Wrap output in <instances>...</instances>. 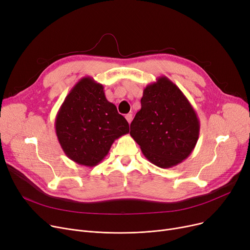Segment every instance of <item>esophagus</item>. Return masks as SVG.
Segmentation results:
<instances>
[{"label": "esophagus", "instance_id": "1", "mask_svg": "<svg viewBox=\"0 0 250 250\" xmlns=\"http://www.w3.org/2000/svg\"><path fill=\"white\" fill-rule=\"evenodd\" d=\"M125 120L127 121L128 124L132 123V121H133V114H132V113H127V114L125 115Z\"/></svg>", "mask_w": 250, "mask_h": 250}]
</instances>
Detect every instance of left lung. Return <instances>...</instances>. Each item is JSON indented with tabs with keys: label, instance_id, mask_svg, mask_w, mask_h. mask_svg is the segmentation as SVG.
Instances as JSON below:
<instances>
[{
	"label": "left lung",
	"instance_id": "obj_1",
	"mask_svg": "<svg viewBox=\"0 0 250 250\" xmlns=\"http://www.w3.org/2000/svg\"><path fill=\"white\" fill-rule=\"evenodd\" d=\"M141 106L129 135L144 156L160 168L186 160L199 140L200 121L181 90L167 77H159L144 89Z\"/></svg>",
	"mask_w": 250,
	"mask_h": 250
}]
</instances>
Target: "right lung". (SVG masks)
<instances>
[{
    "label": "right lung",
    "instance_id": "right-lung-1",
    "mask_svg": "<svg viewBox=\"0 0 250 250\" xmlns=\"http://www.w3.org/2000/svg\"><path fill=\"white\" fill-rule=\"evenodd\" d=\"M103 89L93 78H82L56 117V134L62 151L74 162L88 167L101 162L113 142L129 132L128 123L106 99Z\"/></svg>",
    "mask_w": 250,
    "mask_h": 250
}]
</instances>
